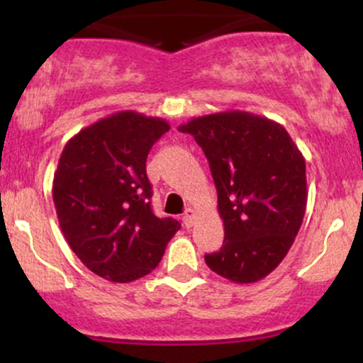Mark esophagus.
Returning a JSON list of instances; mask_svg holds the SVG:
<instances>
[{
    "instance_id": "34e87169",
    "label": "esophagus",
    "mask_w": 363,
    "mask_h": 363,
    "mask_svg": "<svg viewBox=\"0 0 363 363\" xmlns=\"http://www.w3.org/2000/svg\"><path fill=\"white\" fill-rule=\"evenodd\" d=\"M182 220H184V225L187 228H191L194 225V220H196V211L193 208H187L184 211V216H182Z\"/></svg>"
}]
</instances>
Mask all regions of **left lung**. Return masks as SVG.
I'll return each instance as SVG.
<instances>
[{
  "instance_id": "left-lung-1",
  "label": "left lung",
  "mask_w": 363,
  "mask_h": 363,
  "mask_svg": "<svg viewBox=\"0 0 363 363\" xmlns=\"http://www.w3.org/2000/svg\"><path fill=\"white\" fill-rule=\"evenodd\" d=\"M210 164L225 239L208 268L234 283L259 281L298 234L307 205L306 160L286 129L244 111L201 116L179 126Z\"/></svg>"
}]
</instances>
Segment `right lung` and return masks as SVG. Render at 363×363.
Here are the masks:
<instances>
[{
    "label": "right lung",
    "instance_id": "1",
    "mask_svg": "<svg viewBox=\"0 0 363 363\" xmlns=\"http://www.w3.org/2000/svg\"><path fill=\"white\" fill-rule=\"evenodd\" d=\"M167 121L121 111L83 128L62 148L52 199L66 242L90 272L116 283L152 273L181 228L150 206L147 157Z\"/></svg>",
    "mask_w": 363,
    "mask_h": 363
}]
</instances>
